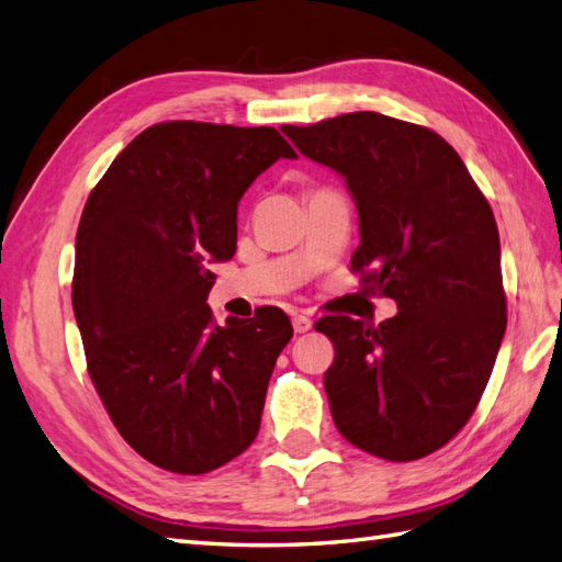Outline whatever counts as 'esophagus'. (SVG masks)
<instances>
[{"label": "esophagus", "instance_id": "obj_1", "mask_svg": "<svg viewBox=\"0 0 562 562\" xmlns=\"http://www.w3.org/2000/svg\"><path fill=\"white\" fill-rule=\"evenodd\" d=\"M311 325H313V321L306 316V313H294L292 316V328H294V333H306V330H311Z\"/></svg>", "mask_w": 562, "mask_h": 562}]
</instances>
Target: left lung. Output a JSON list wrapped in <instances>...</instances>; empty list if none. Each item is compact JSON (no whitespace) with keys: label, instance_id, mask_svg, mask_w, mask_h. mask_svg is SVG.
Listing matches in <instances>:
<instances>
[{"label":"left lung","instance_id":"left-lung-1","mask_svg":"<svg viewBox=\"0 0 562 562\" xmlns=\"http://www.w3.org/2000/svg\"><path fill=\"white\" fill-rule=\"evenodd\" d=\"M299 153L335 169L357 203L351 270L397 313L378 325L325 316L337 430L393 462L426 458L474 414L505 335L498 225L450 143L426 126L349 112L282 126Z\"/></svg>","mask_w":562,"mask_h":562}]
</instances>
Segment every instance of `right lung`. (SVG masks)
Here are the masks:
<instances>
[{
	"mask_svg": "<svg viewBox=\"0 0 562 562\" xmlns=\"http://www.w3.org/2000/svg\"><path fill=\"white\" fill-rule=\"evenodd\" d=\"M292 150L272 126L165 122L90 191L71 302L88 373L140 458L177 474L227 464L258 436L292 323L276 306L213 321L207 266L237 251V205Z\"/></svg>",
	"mask_w": 562,
	"mask_h": 562,
	"instance_id": "right-lung-1",
	"label": "right lung"
}]
</instances>
